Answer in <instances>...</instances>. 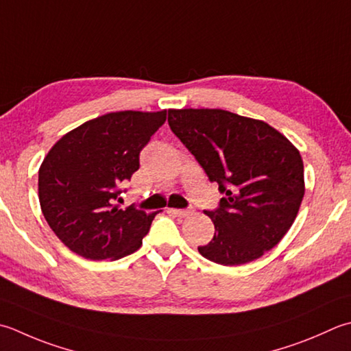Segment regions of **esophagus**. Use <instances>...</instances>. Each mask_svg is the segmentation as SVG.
<instances>
[{"label": "esophagus", "mask_w": 351, "mask_h": 351, "mask_svg": "<svg viewBox=\"0 0 351 351\" xmlns=\"http://www.w3.org/2000/svg\"><path fill=\"white\" fill-rule=\"evenodd\" d=\"M169 213H171V215H175L178 217H185V216H190L193 215V210H180V208H170Z\"/></svg>", "instance_id": "34e87169"}]
</instances>
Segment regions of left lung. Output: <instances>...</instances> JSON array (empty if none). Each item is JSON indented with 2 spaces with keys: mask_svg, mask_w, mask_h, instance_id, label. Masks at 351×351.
<instances>
[{
  "mask_svg": "<svg viewBox=\"0 0 351 351\" xmlns=\"http://www.w3.org/2000/svg\"><path fill=\"white\" fill-rule=\"evenodd\" d=\"M169 126L225 195L204 211L215 223L201 256L223 266L250 263L292 226L304 196L298 149L262 120L223 109H169Z\"/></svg>",
  "mask_w": 351,
  "mask_h": 351,
  "instance_id": "8db88e82",
  "label": "left lung"
}]
</instances>
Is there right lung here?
<instances>
[{
	"label": "right lung",
	"instance_id": "obj_1",
	"mask_svg": "<svg viewBox=\"0 0 351 351\" xmlns=\"http://www.w3.org/2000/svg\"><path fill=\"white\" fill-rule=\"evenodd\" d=\"M167 111L109 112L65 134L39 167V202L68 250L89 260L135 252L156 213L120 208V185L140 167V152Z\"/></svg>",
	"mask_w": 351,
	"mask_h": 351
}]
</instances>
